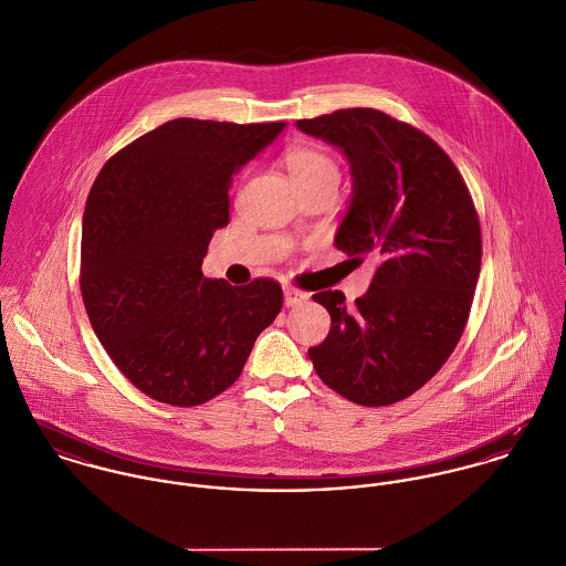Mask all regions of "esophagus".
Here are the masks:
<instances>
[{"mask_svg":"<svg viewBox=\"0 0 566 566\" xmlns=\"http://www.w3.org/2000/svg\"><path fill=\"white\" fill-rule=\"evenodd\" d=\"M308 300V293H304V291H300V289H295V286H286L284 289V304L291 308V306H297V304H302V302H306Z\"/></svg>","mask_w":566,"mask_h":566,"instance_id":"1","label":"esophagus"}]
</instances>
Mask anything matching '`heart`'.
<instances>
[{"mask_svg": "<svg viewBox=\"0 0 566 566\" xmlns=\"http://www.w3.org/2000/svg\"><path fill=\"white\" fill-rule=\"evenodd\" d=\"M286 167L293 182L300 189L313 187L325 180H338V167L334 158L316 147H295L286 154Z\"/></svg>", "mask_w": 566, "mask_h": 566, "instance_id": "obj_1", "label": "heart"}]
</instances>
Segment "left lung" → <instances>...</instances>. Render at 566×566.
Wrapping results in <instances>:
<instances>
[{
  "label": "left lung",
  "mask_w": 566,
  "mask_h": 566,
  "mask_svg": "<svg viewBox=\"0 0 566 566\" xmlns=\"http://www.w3.org/2000/svg\"><path fill=\"white\" fill-rule=\"evenodd\" d=\"M297 127L345 151L354 199L336 248L379 260L367 295L313 300L329 316L308 349L316 376L360 406H390L437 376L473 306L482 230L458 167L419 127L376 108H345Z\"/></svg>",
  "instance_id": "obj_1"
}]
</instances>
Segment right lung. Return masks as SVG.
Segmentation results:
<instances>
[{"label":"right lung","mask_w":566,"mask_h":566,"mask_svg":"<svg viewBox=\"0 0 566 566\" xmlns=\"http://www.w3.org/2000/svg\"><path fill=\"white\" fill-rule=\"evenodd\" d=\"M284 127L174 119L102 167L82 219L80 291L117 369L147 397L190 408L230 388L282 286L208 280V243L230 221L234 171Z\"/></svg>","instance_id":"1"}]
</instances>
